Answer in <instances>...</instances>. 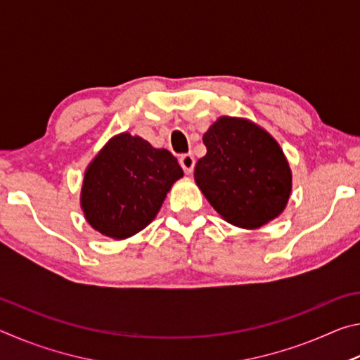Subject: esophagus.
Here are the masks:
<instances>
[{
  "label": "esophagus",
  "instance_id": "34e87169",
  "mask_svg": "<svg viewBox=\"0 0 360 360\" xmlns=\"http://www.w3.org/2000/svg\"><path fill=\"white\" fill-rule=\"evenodd\" d=\"M179 163H181L182 169H184V172H186L187 174H191V173L193 172V168H195V158H193V155H192V154H184V155H181V158H179Z\"/></svg>",
  "mask_w": 360,
  "mask_h": 360
}]
</instances>
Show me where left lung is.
Segmentation results:
<instances>
[{
	"mask_svg": "<svg viewBox=\"0 0 360 360\" xmlns=\"http://www.w3.org/2000/svg\"><path fill=\"white\" fill-rule=\"evenodd\" d=\"M203 143L206 155L193 178L224 221L254 230L281 214L290 198L292 172L270 133L249 119L222 115Z\"/></svg>",
	"mask_w": 360,
	"mask_h": 360,
	"instance_id": "left-lung-1",
	"label": "left lung"
}]
</instances>
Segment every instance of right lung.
<instances>
[{
	"label": "right lung",
	"instance_id": "add662e5",
	"mask_svg": "<svg viewBox=\"0 0 360 360\" xmlns=\"http://www.w3.org/2000/svg\"><path fill=\"white\" fill-rule=\"evenodd\" d=\"M184 176L178 158L141 136L119 133L103 146L84 173L81 208L94 230L127 240L148 227L167 193Z\"/></svg>",
	"mask_w": 360,
	"mask_h": 360
}]
</instances>
